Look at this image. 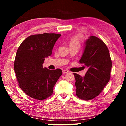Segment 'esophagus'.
Returning a JSON list of instances; mask_svg holds the SVG:
<instances>
[{
	"label": "esophagus",
	"mask_w": 126,
	"mask_h": 126,
	"mask_svg": "<svg viewBox=\"0 0 126 126\" xmlns=\"http://www.w3.org/2000/svg\"><path fill=\"white\" fill-rule=\"evenodd\" d=\"M63 74H65V73H68V72H69V71H68V70L67 69H64V70H63Z\"/></svg>",
	"instance_id": "1"
}]
</instances>
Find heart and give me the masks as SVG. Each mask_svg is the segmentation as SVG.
Segmentation results:
<instances>
[{
	"mask_svg": "<svg viewBox=\"0 0 126 126\" xmlns=\"http://www.w3.org/2000/svg\"><path fill=\"white\" fill-rule=\"evenodd\" d=\"M82 38V34L80 33H78L77 34L73 36L71 38L69 42V45H78L80 46V41Z\"/></svg>",
	"mask_w": 126,
	"mask_h": 126,
	"instance_id": "1",
	"label": "heart"
}]
</instances>
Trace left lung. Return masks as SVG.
<instances>
[{"instance_id": "8db88e82", "label": "left lung", "mask_w": 126, "mask_h": 126, "mask_svg": "<svg viewBox=\"0 0 126 126\" xmlns=\"http://www.w3.org/2000/svg\"><path fill=\"white\" fill-rule=\"evenodd\" d=\"M84 52L79 63L87 67L85 76L74 73L76 95L88 101L97 97L110 78L112 60L107 47L99 38L91 36L85 42Z\"/></svg>"}]
</instances>
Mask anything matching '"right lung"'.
I'll return each mask as SVG.
<instances>
[{
  "label": "right lung",
  "instance_id": "obj_1",
  "mask_svg": "<svg viewBox=\"0 0 126 126\" xmlns=\"http://www.w3.org/2000/svg\"><path fill=\"white\" fill-rule=\"evenodd\" d=\"M61 35L54 33L30 35L17 50L14 69L19 86L32 98L42 101L50 97L62 74L60 69L43 67L44 59L52 54L54 44Z\"/></svg>",
  "mask_w": 126,
  "mask_h": 126
}]
</instances>
